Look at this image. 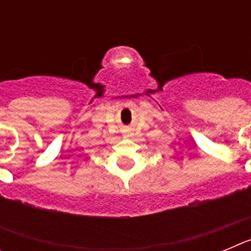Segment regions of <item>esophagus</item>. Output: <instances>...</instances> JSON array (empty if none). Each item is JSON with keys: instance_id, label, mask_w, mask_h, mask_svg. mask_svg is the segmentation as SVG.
<instances>
[{"instance_id": "1", "label": "esophagus", "mask_w": 251, "mask_h": 251, "mask_svg": "<svg viewBox=\"0 0 251 251\" xmlns=\"http://www.w3.org/2000/svg\"><path fill=\"white\" fill-rule=\"evenodd\" d=\"M124 134H126V136H127V137H129L130 132H128V130H126V132H124Z\"/></svg>"}]
</instances>
